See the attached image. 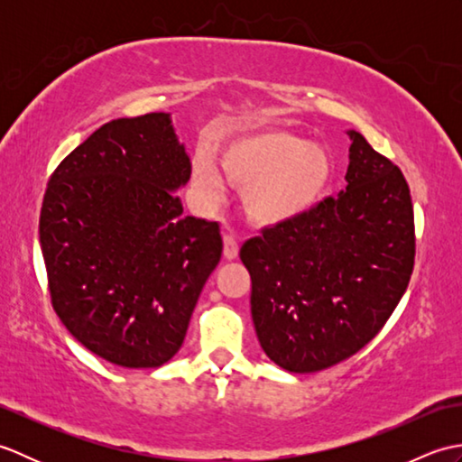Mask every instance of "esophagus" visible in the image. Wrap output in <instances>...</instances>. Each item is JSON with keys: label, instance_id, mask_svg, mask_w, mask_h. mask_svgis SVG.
Masks as SVG:
<instances>
[{"label": "esophagus", "instance_id": "34e87169", "mask_svg": "<svg viewBox=\"0 0 462 462\" xmlns=\"http://www.w3.org/2000/svg\"><path fill=\"white\" fill-rule=\"evenodd\" d=\"M240 254V240L234 234H226L224 236V256L228 260H236Z\"/></svg>", "mask_w": 462, "mask_h": 462}]
</instances>
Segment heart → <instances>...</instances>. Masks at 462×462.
Listing matches in <instances>:
<instances>
[{"label":"heart","instance_id":"obj_1","mask_svg":"<svg viewBox=\"0 0 462 462\" xmlns=\"http://www.w3.org/2000/svg\"><path fill=\"white\" fill-rule=\"evenodd\" d=\"M226 179L244 190V204L256 222L280 224L318 202L331 180V159L319 144H303L286 131H260L230 143L220 152ZM194 182L216 199L220 174L208 156L194 159Z\"/></svg>","mask_w":462,"mask_h":462}]
</instances>
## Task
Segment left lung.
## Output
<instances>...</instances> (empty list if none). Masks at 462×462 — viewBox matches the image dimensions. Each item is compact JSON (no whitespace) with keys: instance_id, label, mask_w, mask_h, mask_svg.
<instances>
[{"instance_id":"left-lung-1","label":"left lung","mask_w":462,"mask_h":462,"mask_svg":"<svg viewBox=\"0 0 462 462\" xmlns=\"http://www.w3.org/2000/svg\"><path fill=\"white\" fill-rule=\"evenodd\" d=\"M349 139L346 190L263 228L240 250L260 346L291 373L328 369L365 347L413 273L405 176L357 131Z\"/></svg>"}]
</instances>
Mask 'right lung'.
<instances>
[{"instance_id": "1", "label": "right lung", "mask_w": 462, "mask_h": 462, "mask_svg": "<svg viewBox=\"0 0 462 462\" xmlns=\"http://www.w3.org/2000/svg\"><path fill=\"white\" fill-rule=\"evenodd\" d=\"M192 164L169 113L115 119L59 162L39 216L51 306L95 356L161 367L218 266V222L182 214Z\"/></svg>"}]
</instances>
